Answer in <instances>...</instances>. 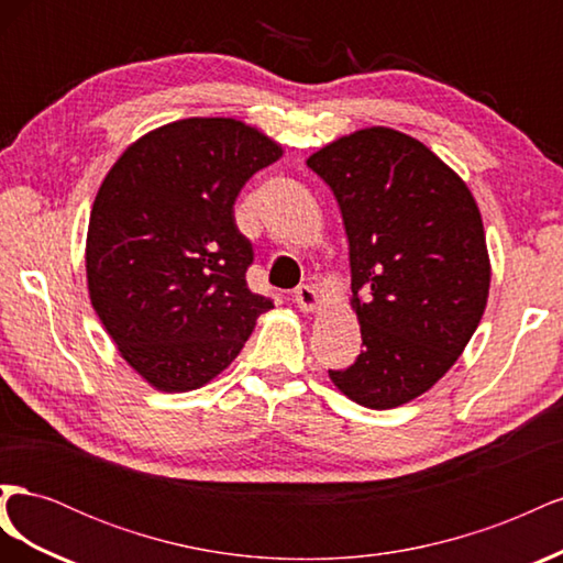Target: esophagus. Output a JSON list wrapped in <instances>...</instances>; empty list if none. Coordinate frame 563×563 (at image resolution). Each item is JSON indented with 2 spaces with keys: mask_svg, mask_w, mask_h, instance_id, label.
Listing matches in <instances>:
<instances>
[{
  "mask_svg": "<svg viewBox=\"0 0 563 563\" xmlns=\"http://www.w3.org/2000/svg\"><path fill=\"white\" fill-rule=\"evenodd\" d=\"M294 300H296V305H298L302 312H314L319 308V296H317L314 288L308 286V284H300L296 288Z\"/></svg>",
  "mask_w": 563,
  "mask_h": 563,
  "instance_id": "34e87169",
  "label": "esophagus"
}]
</instances>
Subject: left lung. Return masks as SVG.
<instances>
[{
	"label": "left lung",
	"mask_w": 563,
	"mask_h": 563,
	"mask_svg": "<svg viewBox=\"0 0 563 563\" xmlns=\"http://www.w3.org/2000/svg\"><path fill=\"white\" fill-rule=\"evenodd\" d=\"M343 213L352 310L364 350L333 385L366 408H395L455 364L486 310L490 263L467 185L430 147L371 126L308 159Z\"/></svg>",
	"instance_id": "left-lung-1"
}]
</instances>
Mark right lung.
<instances>
[{
  "label": "right lung",
  "instance_id": "add662e5",
  "mask_svg": "<svg viewBox=\"0 0 563 563\" xmlns=\"http://www.w3.org/2000/svg\"><path fill=\"white\" fill-rule=\"evenodd\" d=\"M279 157L244 122L190 117L126 147L100 185L87 234L91 305L152 387L207 385L275 308L246 286L253 246L234 201Z\"/></svg>",
  "mask_w": 563,
  "mask_h": 563
}]
</instances>
